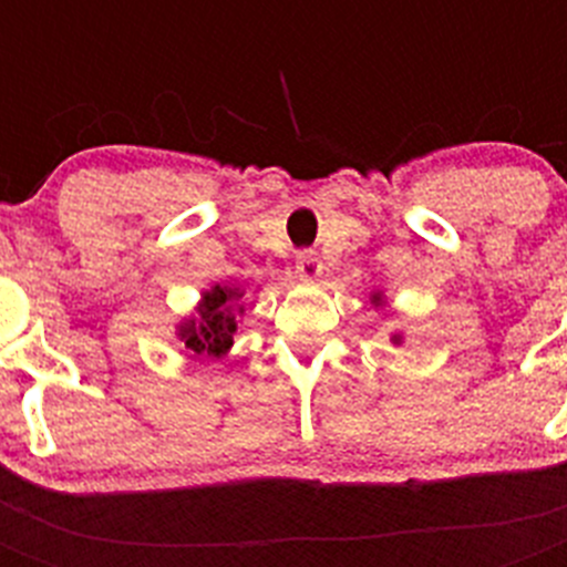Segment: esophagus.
Returning a JSON list of instances; mask_svg holds the SVG:
<instances>
[{
    "mask_svg": "<svg viewBox=\"0 0 567 567\" xmlns=\"http://www.w3.org/2000/svg\"><path fill=\"white\" fill-rule=\"evenodd\" d=\"M297 274L302 276V279H309V282H315V279H320L323 276V261H320L318 252H300L297 256Z\"/></svg>",
    "mask_w": 567,
    "mask_h": 567,
    "instance_id": "34e87169",
    "label": "esophagus"
}]
</instances>
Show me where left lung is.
Masks as SVG:
<instances>
[{
    "instance_id": "obj_1",
    "label": "left lung",
    "mask_w": 567,
    "mask_h": 567,
    "mask_svg": "<svg viewBox=\"0 0 567 567\" xmlns=\"http://www.w3.org/2000/svg\"><path fill=\"white\" fill-rule=\"evenodd\" d=\"M385 302H388V297H385V291H371V306L373 309H385ZM405 338H403V332H394V336H391V344H403Z\"/></svg>"
}]
</instances>
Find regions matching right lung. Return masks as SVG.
Segmentation results:
<instances>
[{
  "label": "right lung",
  "instance_id": "1",
  "mask_svg": "<svg viewBox=\"0 0 567 567\" xmlns=\"http://www.w3.org/2000/svg\"><path fill=\"white\" fill-rule=\"evenodd\" d=\"M249 288L240 285H212L199 293V302L194 306L188 318L176 323V341L188 353L203 355V359H217L226 355L235 344V332L244 318V293Z\"/></svg>",
  "mask_w": 567,
  "mask_h": 567
}]
</instances>
